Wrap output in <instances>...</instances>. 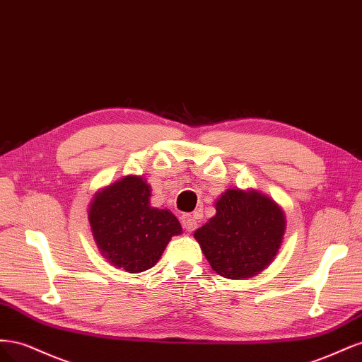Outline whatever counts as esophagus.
Listing matches in <instances>:
<instances>
[{
  "instance_id": "34e87169",
  "label": "esophagus",
  "mask_w": 362,
  "mask_h": 362,
  "mask_svg": "<svg viewBox=\"0 0 362 362\" xmlns=\"http://www.w3.org/2000/svg\"><path fill=\"white\" fill-rule=\"evenodd\" d=\"M181 223H182L185 231H189V233L194 231L196 226H198V222H196L194 216H192V214H189V213H185V214L181 216Z\"/></svg>"
}]
</instances>
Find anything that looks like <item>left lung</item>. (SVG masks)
I'll use <instances>...</instances> for the list:
<instances>
[{"label": "left lung", "instance_id": "obj_1", "mask_svg": "<svg viewBox=\"0 0 362 362\" xmlns=\"http://www.w3.org/2000/svg\"><path fill=\"white\" fill-rule=\"evenodd\" d=\"M286 231L278 204L258 192L229 189L216 216L194 233L213 270L229 279L250 278L275 258Z\"/></svg>", "mask_w": 362, "mask_h": 362}]
</instances>
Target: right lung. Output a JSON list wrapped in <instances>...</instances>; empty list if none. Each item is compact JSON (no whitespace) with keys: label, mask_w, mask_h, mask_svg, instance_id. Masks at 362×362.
Listing matches in <instances>:
<instances>
[{"label":"right lung","mask_w":362,"mask_h":362,"mask_svg":"<svg viewBox=\"0 0 362 362\" xmlns=\"http://www.w3.org/2000/svg\"><path fill=\"white\" fill-rule=\"evenodd\" d=\"M151 187L141 177H127L98 193L89 222L103 255L128 273L151 269L172 235L181 234L178 218L149 205Z\"/></svg>","instance_id":"1"}]
</instances>
